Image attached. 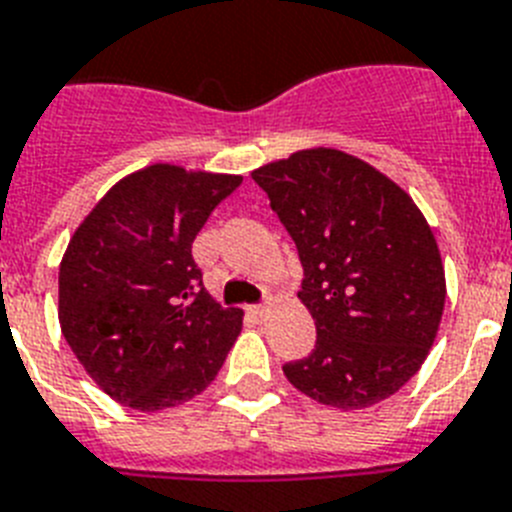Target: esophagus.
Here are the masks:
<instances>
[{"label":"esophagus","instance_id":"esophagus-1","mask_svg":"<svg viewBox=\"0 0 512 512\" xmlns=\"http://www.w3.org/2000/svg\"><path fill=\"white\" fill-rule=\"evenodd\" d=\"M247 312L252 317H257V320H265V315H268V307H265V304H252V307H249Z\"/></svg>","mask_w":512,"mask_h":512}]
</instances>
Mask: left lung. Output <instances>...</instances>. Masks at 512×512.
I'll return each mask as SVG.
<instances>
[{
    "mask_svg": "<svg viewBox=\"0 0 512 512\" xmlns=\"http://www.w3.org/2000/svg\"><path fill=\"white\" fill-rule=\"evenodd\" d=\"M299 249L312 354L283 375L312 401L369 409L419 372L445 307V268L427 218L362 158L309 148L252 171Z\"/></svg>",
    "mask_w": 512,
    "mask_h": 512,
    "instance_id": "1",
    "label": "left lung"
}]
</instances>
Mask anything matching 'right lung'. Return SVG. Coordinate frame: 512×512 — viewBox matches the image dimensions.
I'll use <instances>...</instances> for the list:
<instances>
[{
    "instance_id": "right-lung-1",
    "label": "right lung",
    "mask_w": 512,
    "mask_h": 512,
    "mask_svg": "<svg viewBox=\"0 0 512 512\" xmlns=\"http://www.w3.org/2000/svg\"><path fill=\"white\" fill-rule=\"evenodd\" d=\"M242 176L153 163L119 179L59 265V325L98 388L137 411L190 401L216 380L242 309L203 286L192 242Z\"/></svg>"
}]
</instances>
